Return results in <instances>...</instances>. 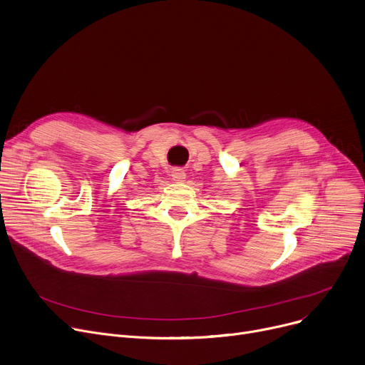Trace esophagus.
I'll return each instance as SVG.
<instances>
[{
	"instance_id": "obj_1",
	"label": "esophagus",
	"mask_w": 365,
	"mask_h": 365,
	"mask_svg": "<svg viewBox=\"0 0 365 365\" xmlns=\"http://www.w3.org/2000/svg\"><path fill=\"white\" fill-rule=\"evenodd\" d=\"M170 174H173V180L175 182H182L185 180V173L181 168H174L173 173H170Z\"/></svg>"
}]
</instances>
